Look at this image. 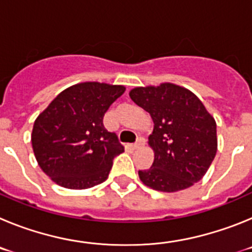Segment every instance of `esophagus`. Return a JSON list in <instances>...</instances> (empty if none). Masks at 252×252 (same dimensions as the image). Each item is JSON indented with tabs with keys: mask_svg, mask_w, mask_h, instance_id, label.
<instances>
[{
	"mask_svg": "<svg viewBox=\"0 0 252 252\" xmlns=\"http://www.w3.org/2000/svg\"><path fill=\"white\" fill-rule=\"evenodd\" d=\"M144 144H145V141H144V139H137V141L135 142V144H132V145H130V148L132 149V150H136V149L141 148V146H144Z\"/></svg>",
	"mask_w": 252,
	"mask_h": 252,
	"instance_id": "1",
	"label": "esophagus"
}]
</instances>
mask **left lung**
I'll use <instances>...</instances> for the list:
<instances>
[{
	"instance_id": "1",
	"label": "left lung",
	"mask_w": 252,
	"mask_h": 252,
	"mask_svg": "<svg viewBox=\"0 0 252 252\" xmlns=\"http://www.w3.org/2000/svg\"><path fill=\"white\" fill-rule=\"evenodd\" d=\"M150 113L154 128L149 146L153 166L139 170L146 187L174 193L192 187L206 175L217 153L213 116L192 91L174 83L135 87L128 93Z\"/></svg>"
}]
</instances>
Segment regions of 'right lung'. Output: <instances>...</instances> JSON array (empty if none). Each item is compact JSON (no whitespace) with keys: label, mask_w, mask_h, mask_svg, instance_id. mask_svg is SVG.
Instances as JSON below:
<instances>
[{"label":"right lung","mask_w":252,"mask_h":252,"mask_svg":"<svg viewBox=\"0 0 252 252\" xmlns=\"http://www.w3.org/2000/svg\"><path fill=\"white\" fill-rule=\"evenodd\" d=\"M126 87L83 82L68 87L34 122L31 144L41 170L58 186L88 189L108 178L115 157L124 153L103 116Z\"/></svg>","instance_id":"right-lung-1"}]
</instances>
